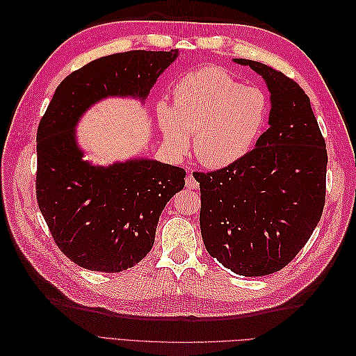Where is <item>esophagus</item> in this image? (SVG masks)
I'll list each match as a JSON object with an SVG mask.
<instances>
[{
	"mask_svg": "<svg viewBox=\"0 0 356 356\" xmlns=\"http://www.w3.org/2000/svg\"><path fill=\"white\" fill-rule=\"evenodd\" d=\"M186 187H188V188H197L199 187V182H197L196 177L193 175V172H190L188 177L186 178Z\"/></svg>",
	"mask_w": 356,
	"mask_h": 356,
	"instance_id": "obj_1",
	"label": "esophagus"
}]
</instances>
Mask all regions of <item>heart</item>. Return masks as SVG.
Returning a JSON list of instances; mask_svg holds the SVG:
<instances>
[{
  "mask_svg": "<svg viewBox=\"0 0 356 356\" xmlns=\"http://www.w3.org/2000/svg\"><path fill=\"white\" fill-rule=\"evenodd\" d=\"M267 95L243 86L230 72L204 67L182 75L172 104L159 105L166 145L184 154L193 136V153L202 165L220 169L236 165L252 152L268 120Z\"/></svg>",
  "mask_w": 356,
  "mask_h": 356,
  "instance_id": "obj_1",
  "label": "heart"
}]
</instances>
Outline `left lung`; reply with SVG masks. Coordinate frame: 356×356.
<instances>
[{
  "label": "left lung",
  "instance_id": "left-lung-1",
  "mask_svg": "<svg viewBox=\"0 0 356 356\" xmlns=\"http://www.w3.org/2000/svg\"><path fill=\"white\" fill-rule=\"evenodd\" d=\"M233 60L264 79L270 127L236 165L193 174L200 186V232L224 267L264 276L293 261L318 225L328 156L305 90L261 62Z\"/></svg>",
  "mask_w": 356,
  "mask_h": 356
}]
</instances>
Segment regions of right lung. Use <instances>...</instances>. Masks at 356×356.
<instances>
[{"mask_svg":"<svg viewBox=\"0 0 356 356\" xmlns=\"http://www.w3.org/2000/svg\"><path fill=\"white\" fill-rule=\"evenodd\" d=\"M178 50H132L92 60L53 95L37 131V202L59 250L93 272L117 273L152 251L161 211L184 188L186 170L149 159L95 166L84 160L75 126L96 102H143Z\"/></svg>","mask_w":356,"mask_h":356,"instance_id":"obj_1","label":"right lung"}]
</instances>
